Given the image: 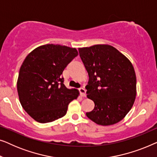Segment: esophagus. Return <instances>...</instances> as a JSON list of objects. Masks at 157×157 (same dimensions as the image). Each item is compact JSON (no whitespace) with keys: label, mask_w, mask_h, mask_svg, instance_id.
I'll use <instances>...</instances> for the list:
<instances>
[{"label":"esophagus","mask_w":157,"mask_h":157,"mask_svg":"<svg viewBox=\"0 0 157 157\" xmlns=\"http://www.w3.org/2000/svg\"><path fill=\"white\" fill-rule=\"evenodd\" d=\"M78 91L80 92V94L81 95V96H86V89L84 88H79L78 89Z\"/></svg>","instance_id":"1"}]
</instances>
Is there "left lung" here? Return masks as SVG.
Here are the masks:
<instances>
[{"label":"left lung","instance_id":"obj_1","mask_svg":"<svg viewBox=\"0 0 157 157\" xmlns=\"http://www.w3.org/2000/svg\"><path fill=\"white\" fill-rule=\"evenodd\" d=\"M78 52L89 77L87 97L95 104L87 117L99 125L118 123L136 98V78L132 63L109 45L81 48Z\"/></svg>","mask_w":157,"mask_h":157}]
</instances>
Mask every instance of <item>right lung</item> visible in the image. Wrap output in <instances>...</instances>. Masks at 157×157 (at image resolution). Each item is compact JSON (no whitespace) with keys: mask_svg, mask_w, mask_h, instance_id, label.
Returning a JSON list of instances; mask_svg holds the SVG:
<instances>
[{"mask_svg":"<svg viewBox=\"0 0 157 157\" xmlns=\"http://www.w3.org/2000/svg\"><path fill=\"white\" fill-rule=\"evenodd\" d=\"M78 56L76 48L46 44L32 51L19 71L17 90L21 106L40 123L63 117L69 103L79 95L68 89L61 76L64 68Z\"/></svg>","mask_w":157,"mask_h":157,"instance_id":"obj_1","label":"right lung"}]
</instances>
